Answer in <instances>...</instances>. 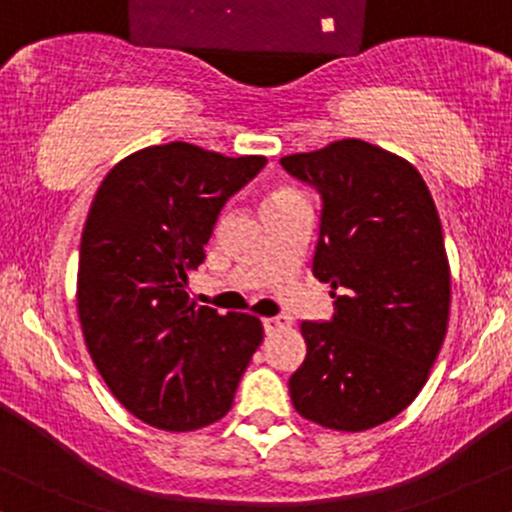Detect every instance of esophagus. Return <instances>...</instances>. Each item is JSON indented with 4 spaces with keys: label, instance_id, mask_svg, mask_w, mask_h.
<instances>
[{
    "label": "esophagus",
    "instance_id": "obj_1",
    "mask_svg": "<svg viewBox=\"0 0 512 512\" xmlns=\"http://www.w3.org/2000/svg\"><path fill=\"white\" fill-rule=\"evenodd\" d=\"M263 327H266V334H276V332H280V329L290 327V317H283V315L266 317V320H263Z\"/></svg>",
    "mask_w": 512,
    "mask_h": 512
}]
</instances>
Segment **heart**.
<instances>
[{
	"instance_id": "1",
	"label": "heart",
	"mask_w": 512,
	"mask_h": 512,
	"mask_svg": "<svg viewBox=\"0 0 512 512\" xmlns=\"http://www.w3.org/2000/svg\"><path fill=\"white\" fill-rule=\"evenodd\" d=\"M295 197H300L298 192H295V190H290V188H278V190H273L271 195H268V200H266V207H268V205H278V202H288V200H295Z\"/></svg>"
}]
</instances>
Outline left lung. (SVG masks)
I'll return each mask as SVG.
<instances>
[{
    "label": "left lung",
    "instance_id": "8db88e82",
    "mask_svg": "<svg viewBox=\"0 0 512 512\" xmlns=\"http://www.w3.org/2000/svg\"><path fill=\"white\" fill-rule=\"evenodd\" d=\"M280 166L320 192L312 273L334 298L332 320L300 324L307 356L290 398L329 430H371L417 398L447 334L452 276L437 207L412 163L361 139Z\"/></svg>",
    "mask_w": 512,
    "mask_h": 512
}]
</instances>
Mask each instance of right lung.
Returning a JSON list of instances; mask_svg holds the SVG:
<instances>
[{
    "label": "right lung",
    "instance_id": "1",
    "mask_svg": "<svg viewBox=\"0 0 512 512\" xmlns=\"http://www.w3.org/2000/svg\"><path fill=\"white\" fill-rule=\"evenodd\" d=\"M266 166L173 141L119 161L92 200L80 241L78 315L114 398L146 425L188 432L222 420L263 339L246 312L188 295L219 212Z\"/></svg>",
    "mask_w": 512,
    "mask_h": 512
}]
</instances>
